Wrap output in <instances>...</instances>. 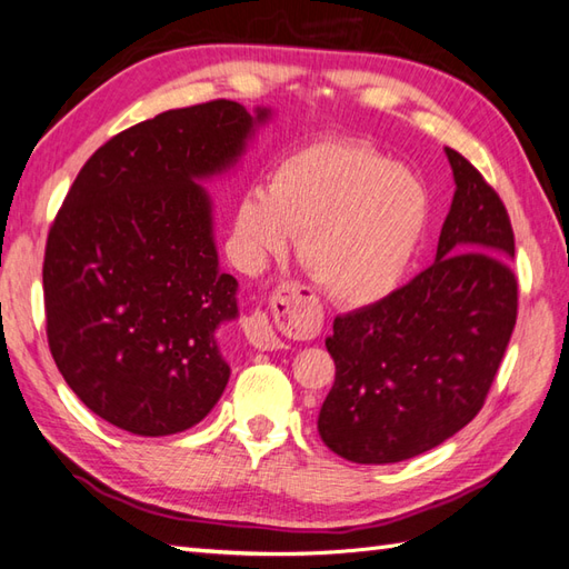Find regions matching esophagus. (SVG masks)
Segmentation results:
<instances>
[{
    "mask_svg": "<svg viewBox=\"0 0 569 569\" xmlns=\"http://www.w3.org/2000/svg\"><path fill=\"white\" fill-rule=\"evenodd\" d=\"M317 321L319 309L313 305L311 295L301 284L287 282L272 295V317H268V311L256 309L246 317L243 331L252 348L277 350L282 348L280 331L299 333Z\"/></svg>",
    "mask_w": 569,
    "mask_h": 569,
    "instance_id": "esophagus-1",
    "label": "esophagus"
}]
</instances>
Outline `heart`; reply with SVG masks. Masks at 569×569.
<instances>
[{
    "mask_svg": "<svg viewBox=\"0 0 569 569\" xmlns=\"http://www.w3.org/2000/svg\"><path fill=\"white\" fill-rule=\"evenodd\" d=\"M433 199L426 182L365 143H319L287 156L270 187H250L233 233L248 268L299 256L326 295L348 307L389 297L426 241Z\"/></svg>",
    "mask_w": 569,
    "mask_h": 569,
    "instance_id": "obj_1",
    "label": "heart"
}]
</instances>
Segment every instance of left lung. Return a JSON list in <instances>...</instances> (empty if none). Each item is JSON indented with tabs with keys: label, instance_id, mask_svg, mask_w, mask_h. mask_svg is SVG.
<instances>
[{
	"label": "left lung",
	"instance_id": "left-lung-1",
	"mask_svg": "<svg viewBox=\"0 0 569 569\" xmlns=\"http://www.w3.org/2000/svg\"><path fill=\"white\" fill-rule=\"evenodd\" d=\"M456 194L436 262L397 292L336 317V382L319 436L336 456L389 465L456 436L482 409L519 307L509 213L472 162L446 148Z\"/></svg>",
	"mask_w": 569,
	"mask_h": 569
}]
</instances>
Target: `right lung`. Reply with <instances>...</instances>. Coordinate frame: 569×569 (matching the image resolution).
<instances>
[{
  "label": "right lung",
  "instance_id": "1",
  "mask_svg": "<svg viewBox=\"0 0 569 569\" xmlns=\"http://www.w3.org/2000/svg\"><path fill=\"white\" fill-rule=\"evenodd\" d=\"M270 117L217 99L136 123L84 162L50 226V352L84 407L121 431H187L229 385L219 331L238 319V282L219 268L201 182L236 168Z\"/></svg>",
  "mask_w": 569,
  "mask_h": 569
}]
</instances>
